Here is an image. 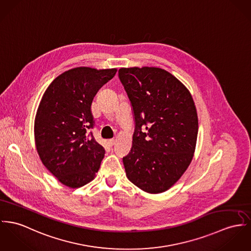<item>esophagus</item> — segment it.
<instances>
[{
	"label": "esophagus",
	"mask_w": 251,
	"mask_h": 251,
	"mask_svg": "<svg viewBox=\"0 0 251 251\" xmlns=\"http://www.w3.org/2000/svg\"><path fill=\"white\" fill-rule=\"evenodd\" d=\"M115 143H116V140H115L114 138H112V139H110V140H109V145H110V146L115 145Z\"/></svg>",
	"instance_id": "esophagus-1"
}]
</instances>
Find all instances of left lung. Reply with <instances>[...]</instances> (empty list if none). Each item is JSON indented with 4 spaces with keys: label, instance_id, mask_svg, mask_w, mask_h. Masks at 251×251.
<instances>
[{
    "label": "left lung",
    "instance_id": "8db88e82",
    "mask_svg": "<svg viewBox=\"0 0 251 251\" xmlns=\"http://www.w3.org/2000/svg\"><path fill=\"white\" fill-rule=\"evenodd\" d=\"M118 77L135 117L132 149L123 157L126 176L147 193H162L193 158L199 127L193 98L180 81L159 68H121Z\"/></svg>",
    "mask_w": 251,
    "mask_h": 251
}]
</instances>
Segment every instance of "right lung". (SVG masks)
Returning <instances> with one entry per match:
<instances>
[{
	"label": "right lung",
	"instance_id": "right-lung-1",
	"mask_svg": "<svg viewBox=\"0 0 251 251\" xmlns=\"http://www.w3.org/2000/svg\"><path fill=\"white\" fill-rule=\"evenodd\" d=\"M116 69L75 68L55 78L39 104L35 144L46 168L64 185L81 187L96 176L105 150L90 132L92 103Z\"/></svg>",
	"mask_w": 251,
	"mask_h": 251
}]
</instances>
